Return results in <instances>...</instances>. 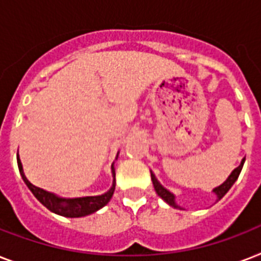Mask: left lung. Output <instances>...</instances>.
Returning <instances> with one entry per match:
<instances>
[{
  "instance_id": "obj_1",
  "label": "left lung",
  "mask_w": 261,
  "mask_h": 261,
  "mask_svg": "<svg viewBox=\"0 0 261 261\" xmlns=\"http://www.w3.org/2000/svg\"><path fill=\"white\" fill-rule=\"evenodd\" d=\"M244 161H245V159H244L243 161H241V164H240L239 167L236 168L234 171L231 172V174H230V176H229V177H227L226 181L223 182V184H221V186H219V187H217V188H215V190H214V192H215V194H217V196H218V200H219V199H222L223 196H225V194H226L227 191L230 190L231 186H233L236 180L239 178L240 172H241V169H243ZM151 180H153V186H154L155 192L159 194L160 198H163L164 200H165V202L168 203V204H171L172 207H176V208H177L178 206H177V204H176V203H174L173 194H171L169 191L165 190V188H164V187L161 186V184H160L159 181H157V178H155V176L153 173H151Z\"/></svg>"
}]
</instances>
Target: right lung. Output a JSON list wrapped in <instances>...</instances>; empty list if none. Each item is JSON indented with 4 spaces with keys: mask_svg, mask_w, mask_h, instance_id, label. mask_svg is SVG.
Segmentation results:
<instances>
[{
    "mask_svg": "<svg viewBox=\"0 0 261 261\" xmlns=\"http://www.w3.org/2000/svg\"><path fill=\"white\" fill-rule=\"evenodd\" d=\"M17 165L18 171L21 173L22 180L25 181V184L28 186V188L31 190V192L35 195V198L38 199L39 202L42 203L43 206H46L47 208L55 214L62 215V217H69V218H77V217H85V215H89L94 211L100 210L101 207H104L107 203L110 202V199L112 198L115 191V180L114 184L111 187V190L106 194L100 195V196H85V198H75V199H62L55 196L54 194L51 192H47V191L39 188V187L34 186L32 182H30L27 180V177L24 176V172H22L21 161L18 159L17 154ZM112 174L115 177V169L112 167Z\"/></svg>",
    "mask_w": 261,
    "mask_h": 261,
    "instance_id": "1",
    "label": "right lung"
}]
</instances>
